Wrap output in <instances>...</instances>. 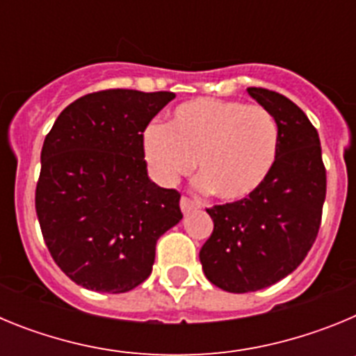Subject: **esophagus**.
Here are the masks:
<instances>
[{"label":"esophagus","mask_w":356,"mask_h":356,"mask_svg":"<svg viewBox=\"0 0 356 356\" xmlns=\"http://www.w3.org/2000/svg\"><path fill=\"white\" fill-rule=\"evenodd\" d=\"M180 209L184 213H188V212H193V210L200 209V203H196V201L188 200V197L184 196L180 200Z\"/></svg>","instance_id":"34e87169"}]
</instances>
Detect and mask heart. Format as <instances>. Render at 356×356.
<instances>
[{
	"label": "heart",
	"mask_w": 356,
	"mask_h": 356,
	"mask_svg": "<svg viewBox=\"0 0 356 356\" xmlns=\"http://www.w3.org/2000/svg\"><path fill=\"white\" fill-rule=\"evenodd\" d=\"M278 143L276 119L264 106L197 97L176 106L168 127H147L143 151L160 185H175L197 160V188H213L217 197L238 201L269 178Z\"/></svg>",
	"instance_id": "1"
}]
</instances>
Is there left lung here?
<instances>
[{"label": "left lung", "instance_id": "left-lung-1", "mask_svg": "<svg viewBox=\"0 0 356 356\" xmlns=\"http://www.w3.org/2000/svg\"><path fill=\"white\" fill-rule=\"evenodd\" d=\"M248 94L276 119L278 156L257 193L207 210L213 232L200 251L207 278L237 294L269 287L303 262L326 197L319 135L303 110L273 90L250 87Z\"/></svg>", "mask_w": 356, "mask_h": 356}]
</instances>
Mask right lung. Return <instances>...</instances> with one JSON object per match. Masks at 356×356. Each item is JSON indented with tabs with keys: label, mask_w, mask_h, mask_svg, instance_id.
<instances>
[{
	"label": "right lung",
	"mask_w": 356,
	"mask_h": 356,
	"mask_svg": "<svg viewBox=\"0 0 356 356\" xmlns=\"http://www.w3.org/2000/svg\"><path fill=\"white\" fill-rule=\"evenodd\" d=\"M172 92L110 89L65 106L40 151L35 210L56 266L81 287L128 292L151 275L180 194L147 176L143 134Z\"/></svg>",
	"instance_id": "1"
}]
</instances>
